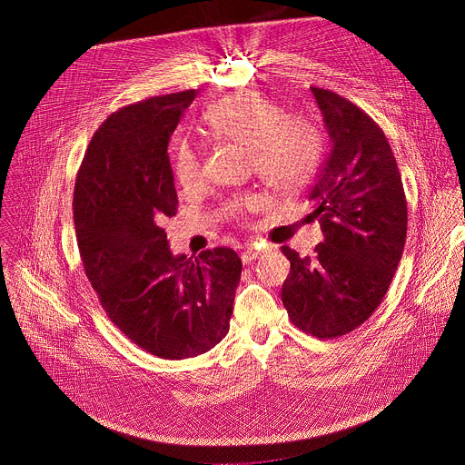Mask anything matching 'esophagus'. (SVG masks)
Here are the masks:
<instances>
[{
  "label": "esophagus",
  "instance_id": "1",
  "mask_svg": "<svg viewBox=\"0 0 465 465\" xmlns=\"http://www.w3.org/2000/svg\"><path fill=\"white\" fill-rule=\"evenodd\" d=\"M260 254H262V251H258L256 247H247V249L242 252V262L247 265V263H251L252 260H256Z\"/></svg>",
  "mask_w": 465,
  "mask_h": 465
}]
</instances>
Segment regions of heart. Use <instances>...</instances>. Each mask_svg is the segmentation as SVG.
Wrapping results in <instances>:
<instances>
[{"mask_svg":"<svg viewBox=\"0 0 465 465\" xmlns=\"http://www.w3.org/2000/svg\"><path fill=\"white\" fill-rule=\"evenodd\" d=\"M211 131L249 151L254 173L280 193H294L307 185L322 160V138L303 120L285 118L283 109L254 94L238 93L214 104L207 116ZM174 173L182 185L193 187L202 178V162L194 147L180 143L174 153ZM252 194L232 203V211L254 209Z\"/></svg>","mask_w":465,"mask_h":465,"instance_id":"1","label":"heart"}]
</instances>
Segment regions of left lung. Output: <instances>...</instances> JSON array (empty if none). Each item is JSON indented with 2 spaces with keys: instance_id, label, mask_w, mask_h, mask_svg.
I'll list each match as a JSON object with an SVG mask.
<instances>
[{
  "instance_id": "obj_1",
  "label": "left lung",
  "mask_w": 465,
  "mask_h": 465,
  "mask_svg": "<svg viewBox=\"0 0 465 465\" xmlns=\"http://www.w3.org/2000/svg\"><path fill=\"white\" fill-rule=\"evenodd\" d=\"M311 93L331 140L309 194V216L320 222L323 242L303 258L282 247L291 262L282 300L298 329L336 338L381 303L401 260L407 202L394 154L374 120L332 91Z\"/></svg>"
}]
</instances>
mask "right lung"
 <instances>
[{"label": "right lung", "instance_id": "obj_1", "mask_svg": "<svg viewBox=\"0 0 465 465\" xmlns=\"http://www.w3.org/2000/svg\"><path fill=\"white\" fill-rule=\"evenodd\" d=\"M196 93L154 96L111 114L74 185L78 247L102 307L131 341L165 360L222 341L242 274L232 249L173 254L162 229L178 207L169 140Z\"/></svg>", "mask_w": 465, "mask_h": 465}]
</instances>
